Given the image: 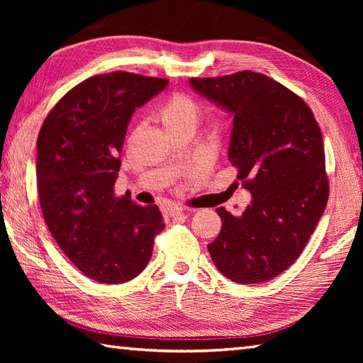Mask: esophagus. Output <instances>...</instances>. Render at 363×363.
<instances>
[{"label": "esophagus", "mask_w": 363, "mask_h": 363, "mask_svg": "<svg viewBox=\"0 0 363 363\" xmlns=\"http://www.w3.org/2000/svg\"><path fill=\"white\" fill-rule=\"evenodd\" d=\"M184 213H186V212H184V209H182V207H179V206L168 207V215H169V217L177 218V217H182Z\"/></svg>", "instance_id": "1"}]
</instances>
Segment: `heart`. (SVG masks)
<instances>
[{"label":"heart","instance_id":"b5f03b06","mask_svg":"<svg viewBox=\"0 0 363 363\" xmlns=\"http://www.w3.org/2000/svg\"><path fill=\"white\" fill-rule=\"evenodd\" d=\"M199 106L187 95H174L162 107L160 118L167 129L179 126H195L199 121Z\"/></svg>","mask_w":363,"mask_h":363}]
</instances>
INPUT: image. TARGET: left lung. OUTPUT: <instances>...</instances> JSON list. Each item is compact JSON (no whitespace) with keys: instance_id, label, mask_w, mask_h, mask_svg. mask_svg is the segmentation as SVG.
Here are the masks:
<instances>
[{"instance_id":"obj_1","label":"left lung","mask_w":363,"mask_h":363,"mask_svg":"<svg viewBox=\"0 0 363 363\" xmlns=\"http://www.w3.org/2000/svg\"><path fill=\"white\" fill-rule=\"evenodd\" d=\"M189 82L234 117L228 157L252 195L237 217L218 207L223 226L207 250L230 281L273 279L299 257L326 209L329 184L318 123L303 99L262 73Z\"/></svg>"}]
</instances>
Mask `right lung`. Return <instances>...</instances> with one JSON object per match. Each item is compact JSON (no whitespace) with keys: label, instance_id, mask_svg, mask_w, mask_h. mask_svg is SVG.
Listing matches in <instances>:
<instances>
[{"label":"right lung","instance_id":"right-lung-1","mask_svg":"<svg viewBox=\"0 0 363 363\" xmlns=\"http://www.w3.org/2000/svg\"><path fill=\"white\" fill-rule=\"evenodd\" d=\"M167 86L128 72L91 76L54 106L38 133L37 189L46 226L76 268L101 284L140 274L165 228L157 206L115 196L113 186L133 113Z\"/></svg>","mask_w":363,"mask_h":363}]
</instances>
